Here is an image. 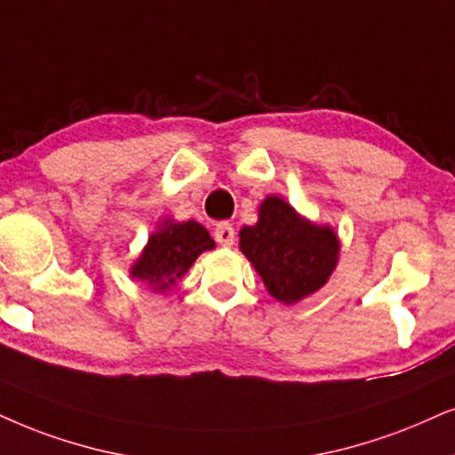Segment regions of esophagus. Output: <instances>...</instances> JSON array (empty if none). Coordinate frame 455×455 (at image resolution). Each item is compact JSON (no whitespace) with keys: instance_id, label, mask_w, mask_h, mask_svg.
<instances>
[{"instance_id":"34e87169","label":"esophagus","mask_w":455,"mask_h":455,"mask_svg":"<svg viewBox=\"0 0 455 455\" xmlns=\"http://www.w3.org/2000/svg\"><path fill=\"white\" fill-rule=\"evenodd\" d=\"M214 239L222 247H231L235 243V228H233V224L218 222L216 228H214Z\"/></svg>"}]
</instances>
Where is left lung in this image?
I'll use <instances>...</instances> for the list:
<instances>
[{
	"mask_svg": "<svg viewBox=\"0 0 455 455\" xmlns=\"http://www.w3.org/2000/svg\"><path fill=\"white\" fill-rule=\"evenodd\" d=\"M241 251L254 264L277 300L291 304L317 291L338 262L336 235L330 227L304 220L290 204L267 197L256 227H243Z\"/></svg>",
	"mask_w": 455,
	"mask_h": 455,
	"instance_id": "1",
	"label": "left lung"
}]
</instances>
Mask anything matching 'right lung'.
<instances>
[{
	"label": "right lung",
	"instance_id": "add662e5",
	"mask_svg": "<svg viewBox=\"0 0 455 455\" xmlns=\"http://www.w3.org/2000/svg\"><path fill=\"white\" fill-rule=\"evenodd\" d=\"M210 233L195 220L165 222L148 237V243L132 268V275L147 281L153 290H165L191 268L201 251L212 250Z\"/></svg>",
	"mask_w": 455,
	"mask_h": 455
}]
</instances>
